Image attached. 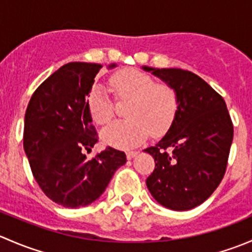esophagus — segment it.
Segmentation results:
<instances>
[{"label":"esophagus","mask_w":252,"mask_h":252,"mask_svg":"<svg viewBox=\"0 0 252 252\" xmlns=\"http://www.w3.org/2000/svg\"><path fill=\"white\" fill-rule=\"evenodd\" d=\"M136 154H138V151H126V158H128V159H131V158H133L134 156H135Z\"/></svg>","instance_id":"1"}]
</instances>
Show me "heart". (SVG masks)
Here are the masks:
<instances>
[{"mask_svg":"<svg viewBox=\"0 0 252 252\" xmlns=\"http://www.w3.org/2000/svg\"><path fill=\"white\" fill-rule=\"evenodd\" d=\"M110 86L118 101L130 100L126 116L105 128L101 138L105 144L128 149L140 144L151 133L163 135L173 124L179 107L177 90L167 83H159L151 75L135 68L114 73ZM88 111L98 126L108 124L114 117V103L102 86H94L88 95Z\"/></svg>","mask_w":252,"mask_h":252,"instance_id":"1","label":"heart"}]
</instances>
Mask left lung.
Listing matches in <instances>:
<instances>
[{"label": "left lung", "instance_id": "1", "mask_svg": "<svg viewBox=\"0 0 252 252\" xmlns=\"http://www.w3.org/2000/svg\"><path fill=\"white\" fill-rule=\"evenodd\" d=\"M142 68L173 86L179 98L169 130L144 150L156 163L147 189L164 207L190 210L207 200L224 177L234 134L232 118L222 96L199 75L179 68Z\"/></svg>", "mask_w": 252, "mask_h": 252}]
</instances>
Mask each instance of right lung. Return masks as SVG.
<instances>
[{"instance_id":"right-lung-1","label":"right lung","mask_w":252,"mask_h":252,"mask_svg":"<svg viewBox=\"0 0 252 252\" xmlns=\"http://www.w3.org/2000/svg\"><path fill=\"white\" fill-rule=\"evenodd\" d=\"M101 68L62 65L34 91L25 112L23 145L32 175L48 199L68 208L98 199L126 162V154L111 146L91 159L84 154L98 141L86 101Z\"/></svg>"}]
</instances>
